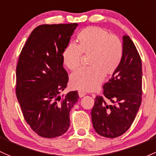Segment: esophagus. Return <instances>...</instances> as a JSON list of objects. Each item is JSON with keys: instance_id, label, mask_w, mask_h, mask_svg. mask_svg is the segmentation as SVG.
Instances as JSON below:
<instances>
[{"instance_id": "34e87169", "label": "esophagus", "mask_w": 156, "mask_h": 156, "mask_svg": "<svg viewBox=\"0 0 156 156\" xmlns=\"http://www.w3.org/2000/svg\"><path fill=\"white\" fill-rule=\"evenodd\" d=\"M86 94H87V93H85V92L81 91V90L78 91V96H79V97L82 98V97H83V96H84Z\"/></svg>"}]
</instances>
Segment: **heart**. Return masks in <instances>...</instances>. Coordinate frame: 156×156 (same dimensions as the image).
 Returning a JSON list of instances; mask_svg holds the SVG:
<instances>
[{"label":"heart","mask_w":156,"mask_h":156,"mask_svg":"<svg viewBox=\"0 0 156 156\" xmlns=\"http://www.w3.org/2000/svg\"><path fill=\"white\" fill-rule=\"evenodd\" d=\"M81 55H90L88 65L72 75L70 84L84 91L96 90L105 75L114 74L120 65L123 47L119 37L96 26H90L77 34V45L69 44L63 49V64L70 70L81 65Z\"/></svg>","instance_id":"heart-1"}]
</instances>
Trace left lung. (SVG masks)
Masks as SVG:
<instances>
[{"label": "left lung", "instance_id": "obj_1", "mask_svg": "<svg viewBox=\"0 0 156 156\" xmlns=\"http://www.w3.org/2000/svg\"><path fill=\"white\" fill-rule=\"evenodd\" d=\"M123 39L120 65L108 82L102 96H96L91 111L92 122L99 135L114 138L123 134L133 123L142 101V63L130 37ZM105 100L113 103L108 105Z\"/></svg>", "mask_w": 156, "mask_h": 156}]
</instances>
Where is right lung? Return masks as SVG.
Instances as JSON below:
<instances>
[{"instance_id":"right-lung-1","label":"right lung","mask_w":156,"mask_h":156,"mask_svg":"<svg viewBox=\"0 0 156 156\" xmlns=\"http://www.w3.org/2000/svg\"><path fill=\"white\" fill-rule=\"evenodd\" d=\"M77 26V23L38 26L19 55L16 97L25 121L41 137H59L68 130L69 111L79 98L76 90L60 96L69 81L62 53Z\"/></svg>"}]
</instances>
